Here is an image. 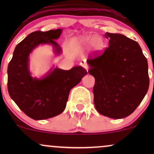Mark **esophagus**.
<instances>
[{
    "label": "esophagus",
    "mask_w": 154,
    "mask_h": 154,
    "mask_svg": "<svg viewBox=\"0 0 154 154\" xmlns=\"http://www.w3.org/2000/svg\"><path fill=\"white\" fill-rule=\"evenodd\" d=\"M81 65L83 67L84 69H86V71H88V64H86V62H85V61H83V62H81Z\"/></svg>",
    "instance_id": "obj_1"
}]
</instances>
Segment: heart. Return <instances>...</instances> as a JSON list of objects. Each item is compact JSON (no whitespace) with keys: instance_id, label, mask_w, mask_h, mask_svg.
<instances>
[{"instance_id":"heart-1","label":"heart","mask_w":154,"mask_h":154,"mask_svg":"<svg viewBox=\"0 0 154 154\" xmlns=\"http://www.w3.org/2000/svg\"><path fill=\"white\" fill-rule=\"evenodd\" d=\"M97 40L98 38H94L93 40V41H92V43H93L94 46L95 48H99L100 47V44L97 43ZM90 38L88 37H85V38H82L81 39H80L79 42L81 43V44H83V45H85V44H87L90 42Z\"/></svg>"}]
</instances>
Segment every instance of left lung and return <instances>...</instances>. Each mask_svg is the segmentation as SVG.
Segmentation results:
<instances>
[{"mask_svg":"<svg viewBox=\"0 0 154 154\" xmlns=\"http://www.w3.org/2000/svg\"><path fill=\"white\" fill-rule=\"evenodd\" d=\"M109 47L88 59V72L95 79L94 103L101 114L120 119L135 110L149 89L148 63L136 41L106 33Z\"/></svg>","mask_w":154,"mask_h":154,"instance_id":"left-lung-1","label":"left lung"}]
</instances>
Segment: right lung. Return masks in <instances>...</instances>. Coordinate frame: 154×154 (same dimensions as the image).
<instances>
[{"mask_svg": "<svg viewBox=\"0 0 154 154\" xmlns=\"http://www.w3.org/2000/svg\"><path fill=\"white\" fill-rule=\"evenodd\" d=\"M62 29L30 33L16 46L8 67V90L21 110L33 120H45L64 111L70 90L87 74L81 66L63 70L52 66L41 78L33 77L29 69L30 54L40 45H50L57 55L62 48L55 41Z\"/></svg>", "mask_w": 154, "mask_h": 154, "instance_id": "obj_1", "label": "right lung"}]
</instances>
